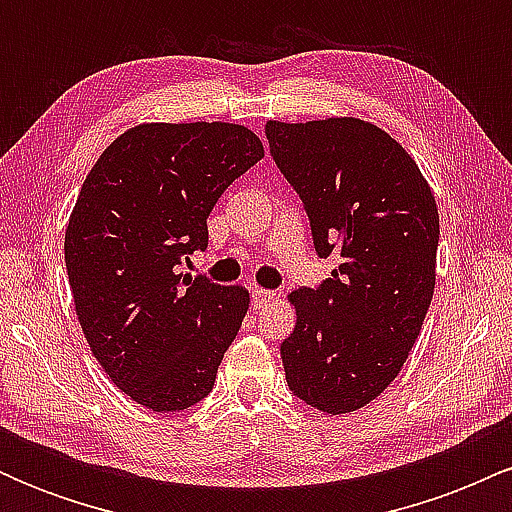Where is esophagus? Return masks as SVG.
Returning a JSON list of instances; mask_svg holds the SVG:
<instances>
[{"instance_id": "34e87169", "label": "esophagus", "mask_w": 512, "mask_h": 512, "mask_svg": "<svg viewBox=\"0 0 512 512\" xmlns=\"http://www.w3.org/2000/svg\"><path fill=\"white\" fill-rule=\"evenodd\" d=\"M274 301V291L267 289H252V310L267 308V303Z\"/></svg>"}]
</instances>
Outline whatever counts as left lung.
Here are the masks:
<instances>
[{"label": "left lung", "mask_w": 512, "mask_h": 512, "mask_svg": "<svg viewBox=\"0 0 512 512\" xmlns=\"http://www.w3.org/2000/svg\"><path fill=\"white\" fill-rule=\"evenodd\" d=\"M274 163L303 199L320 257L339 267L289 293L286 383L325 414H351L407 361L436 289L438 207L419 166L358 117L264 125Z\"/></svg>", "instance_id": "left-lung-1"}]
</instances>
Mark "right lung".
<instances>
[{"label": "right lung", "mask_w": 512, "mask_h": 512, "mask_svg": "<svg viewBox=\"0 0 512 512\" xmlns=\"http://www.w3.org/2000/svg\"><path fill=\"white\" fill-rule=\"evenodd\" d=\"M264 146L233 122H146L86 175L64 233L74 308L91 354L134 402L180 411L211 392L250 293L182 274L207 219Z\"/></svg>", "instance_id": "obj_1"}]
</instances>
